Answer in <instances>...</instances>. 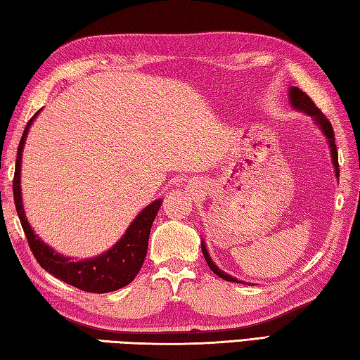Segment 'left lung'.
I'll list each match as a JSON object with an SVG mask.
<instances>
[{"instance_id": "obj_1", "label": "left lung", "mask_w": 360, "mask_h": 360, "mask_svg": "<svg viewBox=\"0 0 360 360\" xmlns=\"http://www.w3.org/2000/svg\"><path fill=\"white\" fill-rule=\"evenodd\" d=\"M290 101H291V105H293V108H296V110H301L306 114H309V116L314 117L316 124L320 125L323 133L326 134V138L329 141L330 152H332V161H334V166H335V174H337V177H340V169H338V152H337V146H335L334 130H332V125H330L329 119L324 116V114L320 110H318L316 105L314 103V100H311L306 92H302L300 87H290ZM202 254H203V257H205L210 269H212L216 276H219L221 279L229 281V282H240L238 279H235V277L229 276L227 273H224V271H221L218 266H216L213 260L210 259L208 250H207L205 244H203V243H202Z\"/></svg>"}]
</instances>
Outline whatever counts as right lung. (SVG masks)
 <instances>
[{
	"label": "right lung",
	"mask_w": 360,
	"mask_h": 360,
	"mask_svg": "<svg viewBox=\"0 0 360 360\" xmlns=\"http://www.w3.org/2000/svg\"><path fill=\"white\" fill-rule=\"evenodd\" d=\"M37 112L34 114V117ZM26 124L25 131L22 134L18 144L17 161H15V174H13V202H15L17 214L22 222L23 232L28 240L30 249L32 255L36 257L37 263L50 274L58 277L69 285L79 288L87 293H110L130 283L144 263L147 246H148V235L155 216L161 207V199L152 202L150 205L146 207L136 216V219L131 222V226L127 229L125 235L117 241L116 246H112L108 252L101 254L96 259L73 262L67 257L46 246V244L32 232L28 221L25 218L23 205H22V191H20V166H22V150L23 144L28 134L31 122Z\"/></svg>",
	"instance_id": "add662e5"
}]
</instances>
